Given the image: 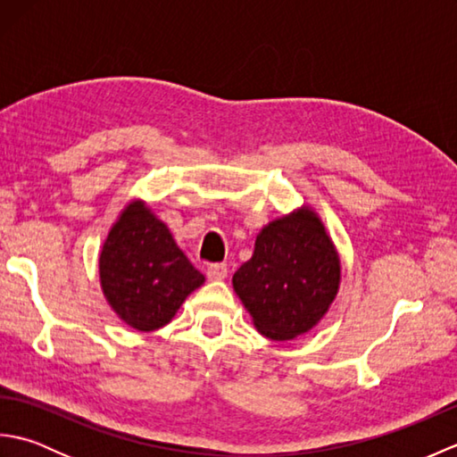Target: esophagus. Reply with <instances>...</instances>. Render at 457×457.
<instances>
[{
	"instance_id": "34e87169",
	"label": "esophagus",
	"mask_w": 457,
	"mask_h": 457,
	"mask_svg": "<svg viewBox=\"0 0 457 457\" xmlns=\"http://www.w3.org/2000/svg\"><path fill=\"white\" fill-rule=\"evenodd\" d=\"M228 265L226 263H216V265H210L208 267V270H206V275H208V278L210 280H223L228 277Z\"/></svg>"
}]
</instances>
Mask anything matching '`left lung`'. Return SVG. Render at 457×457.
Returning <instances> with one entry per match:
<instances>
[{
  "mask_svg": "<svg viewBox=\"0 0 457 457\" xmlns=\"http://www.w3.org/2000/svg\"><path fill=\"white\" fill-rule=\"evenodd\" d=\"M231 283L257 332L288 342L326 316L342 283V261L318 212L300 206L259 231L253 255Z\"/></svg>",
  "mask_w": 457,
  "mask_h": 457,
  "instance_id": "8db88e82",
  "label": "left lung"
}]
</instances>
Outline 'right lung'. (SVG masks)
<instances>
[{"label":"right lung","mask_w":457,"mask_h":457,"mask_svg":"<svg viewBox=\"0 0 457 457\" xmlns=\"http://www.w3.org/2000/svg\"><path fill=\"white\" fill-rule=\"evenodd\" d=\"M204 280L147 202L120 212L100 251V285L121 322L139 332L167 326Z\"/></svg>","instance_id":"add662e5"}]
</instances>
